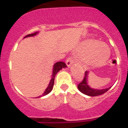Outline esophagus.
Returning a JSON list of instances; mask_svg holds the SVG:
<instances>
[{"instance_id": "34e87169", "label": "esophagus", "mask_w": 128, "mask_h": 128, "mask_svg": "<svg viewBox=\"0 0 128 128\" xmlns=\"http://www.w3.org/2000/svg\"><path fill=\"white\" fill-rule=\"evenodd\" d=\"M74 63V59H73V57L72 56H70L69 58H68V59L66 60V66L68 67H70L71 65Z\"/></svg>"}]
</instances>
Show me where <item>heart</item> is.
I'll return each instance as SVG.
<instances>
[{"label": "heart", "mask_w": 128, "mask_h": 128, "mask_svg": "<svg viewBox=\"0 0 128 128\" xmlns=\"http://www.w3.org/2000/svg\"><path fill=\"white\" fill-rule=\"evenodd\" d=\"M84 55H88L91 63L95 66H100L106 62L109 57L108 46L94 40H88L82 44Z\"/></svg>", "instance_id": "obj_1"}]
</instances>
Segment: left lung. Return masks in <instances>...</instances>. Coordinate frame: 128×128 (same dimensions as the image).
Segmentation results:
<instances>
[{
  "instance_id": "1",
  "label": "left lung",
  "mask_w": 128,
  "mask_h": 128,
  "mask_svg": "<svg viewBox=\"0 0 128 128\" xmlns=\"http://www.w3.org/2000/svg\"><path fill=\"white\" fill-rule=\"evenodd\" d=\"M88 74L89 72L88 71H86L85 76L84 77V79L80 84L78 85V88L82 94H86V95L89 96H97L103 94L105 92L108 90L111 87L107 88L105 89H94L92 88L88 85Z\"/></svg>"
}]
</instances>
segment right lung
Wrapping results in <instances>:
<instances>
[{
    "label": "right lung",
    "instance_id": "add662e5",
    "mask_svg": "<svg viewBox=\"0 0 128 128\" xmlns=\"http://www.w3.org/2000/svg\"><path fill=\"white\" fill-rule=\"evenodd\" d=\"M38 33V32L33 33V34H28L26 35L24 38H27V37H30V36H36ZM66 64L63 62H58L54 64V66H53V70H52V78H51V80H50V83H49V84H48V87L46 88V89L45 90V91H44V92L42 94V95L36 98L42 97V96H44L50 93V92L52 91V89H53V86H54V78H55V76H56V74H57V73H58L60 70H62V68H66Z\"/></svg>",
    "mask_w": 128,
    "mask_h": 128
}]
</instances>
